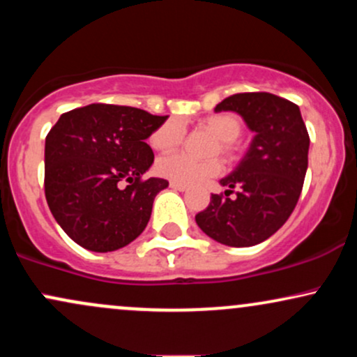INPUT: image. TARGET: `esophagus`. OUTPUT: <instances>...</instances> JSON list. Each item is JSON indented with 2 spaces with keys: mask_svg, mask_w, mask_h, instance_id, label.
<instances>
[{
  "mask_svg": "<svg viewBox=\"0 0 357 357\" xmlns=\"http://www.w3.org/2000/svg\"><path fill=\"white\" fill-rule=\"evenodd\" d=\"M169 186L173 188V190H178V191H186V190H188V186H186V184H181V183H174V181H171V183H169Z\"/></svg>",
  "mask_w": 357,
  "mask_h": 357,
  "instance_id": "esophagus-1",
  "label": "esophagus"
}]
</instances>
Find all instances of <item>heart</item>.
I'll list each match as a JSON object with an SVG mask.
<instances>
[{
  "mask_svg": "<svg viewBox=\"0 0 357 357\" xmlns=\"http://www.w3.org/2000/svg\"><path fill=\"white\" fill-rule=\"evenodd\" d=\"M199 126L204 127L220 141L216 151L225 154L227 158H233L236 154L235 141L240 137L241 126L240 119L233 114H211L199 121ZM184 137V127L178 119H169L155 127L149 136V144L158 153H173L178 149ZM220 159H208V161H196L184 154L165 155L155 165V171L161 178L181 184H195L203 179L211 178L221 173Z\"/></svg>",
  "mask_w": 357,
  "mask_h": 357,
  "instance_id": "1",
  "label": "heart"
}]
</instances>
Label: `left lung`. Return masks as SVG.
Masks as SVG:
<instances>
[{
	"instance_id": "1",
	"label": "left lung",
	"mask_w": 357,
	"mask_h": 357,
	"mask_svg": "<svg viewBox=\"0 0 357 357\" xmlns=\"http://www.w3.org/2000/svg\"><path fill=\"white\" fill-rule=\"evenodd\" d=\"M221 110L240 114L255 137L238 167L220 181L225 196L211 195L195 218L220 243L253 247L270 238L296 208L309 165V132L298 105L268 92L235 93L216 105L215 112Z\"/></svg>"
}]
</instances>
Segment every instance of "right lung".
<instances>
[{"instance_id":"add662e5","label":"right lung","mask_w":357,"mask_h":357,"mask_svg":"<svg viewBox=\"0 0 357 357\" xmlns=\"http://www.w3.org/2000/svg\"><path fill=\"white\" fill-rule=\"evenodd\" d=\"M167 116L112 104L61 114L45 139V198L61 230L90 252L136 240L166 179H142L154 161L146 139ZM122 182L128 186L121 187Z\"/></svg>"}]
</instances>
